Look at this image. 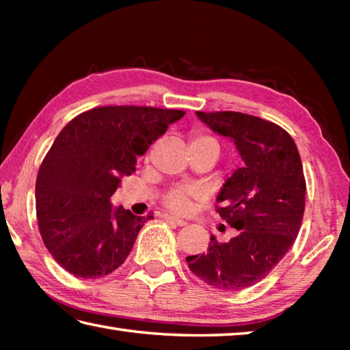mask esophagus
<instances>
[{
  "instance_id": "obj_1",
  "label": "esophagus",
  "mask_w": 350,
  "mask_h": 350,
  "mask_svg": "<svg viewBox=\"0 0 350 350\" xmlns=\"http://www.w3.org/2000/svg\"><path fill=\"white\" fill-rule=\"evenodd\" d=\"M165 219H167V221L171 224L179 225V227H185V225H188L187 221H183V219H179V217H174V216H165Z\"/></svg>"
}]
</instances>
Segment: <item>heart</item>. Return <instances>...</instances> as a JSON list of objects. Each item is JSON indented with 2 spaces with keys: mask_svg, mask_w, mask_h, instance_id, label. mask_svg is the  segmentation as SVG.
Here are the masks:
<instances>
[{
  "mask_svg": "<svg viewBox=\"0 0 350 350\" xmlns=\"http://www.w3.org/2000/svg\"><path fill=\"white\" fill-rule=\"evenodd\" d=\"M204 142H216L211 139L210 135L204 134H196L191 140V144H204ZM204 196L202 189L199 188H174L165 194L163 198V205L167 206L168 210L179 213V215H185L189 211L193 205L194 199H200Z\"/></svg>",
  "mask_w": 350,
  "mask_h": 350,
  "instance_id": "heart-1",
  "label": "heart"
}]
</instances>
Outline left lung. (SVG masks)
<instances>
[{
  "mask_svg": "<svg viewBox=\"0 0 350 350\" xmlns=\"http://www.w3.org/2000/svg\"><path fill=\"white\" fill-rule=\"evenodd\" d=\"M196 114L232 139L242 159L216 199L219 216L238 234L228 242L211 234L208 248L187 262L208 286L242 290L262 281L298 236L306 206L303 163L293 139L273 122L234 111Z\"/></svg>",
  "mask_w": 350,
  "mask_h": 350,
  "instance_id": "1",
  "label": "left lung"
}]
</instances>
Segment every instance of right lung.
<instances>
[{"mask_svg":"<svg viewBox=\"0 0 350 350\" xmlns=\"http://www.w3.org/2000/svg\"><path fill=\"white\" fill-rule=\"evenodd\" d=\"M185 112L151 106H98L74 117L47 151L35 183L47 250L70 275L94 280L125 262L145 217L111 196L154 140Z\"/></svg>","mask_w":350,"mask_h":350,"instance_id":"obj_1","label":"right lung"}]
</instances>
